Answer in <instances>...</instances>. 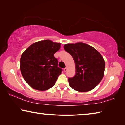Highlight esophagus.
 Masks as SVG:
<instances>
[{
	"instance_id": "1",
	"label": "esophagus",
	"mask_w": 125,
	"mask_h": 125,
	"mask_svg": "<svg viewBox=\"0 0 125 125\" xmlns=\"http://www.w3.org/2000/svg\"><path fill=\"white\" fill-rule=\"evenodd\" d=\"M63 71H64V72H66L67 71V68H64V69H63Z\"/></svg>"
}]
</instances>
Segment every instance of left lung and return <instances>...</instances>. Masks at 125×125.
<instances>
[{"label":"left lung","instance_id":"left-lung-1","mask_svg":"<svg viewBox=\"0 0 125 125\" xmlns=\"http://www.w3.org/2000/svg\"><path fill=\"white\" fill-rule=\"evenodd\" d=\"M65 51L75 62V75L68 78L69 84L74 90L88 92L98 85L104 75L105 62L100 53L84 43L66 44Z\"/></svg>","mask_w":125,"mask_h":125}]
</instances>
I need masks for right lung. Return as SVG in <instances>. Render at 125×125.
I'll return each instance as SVG.
<instances>
[{
  "instance_id": "1",
  "label": "right lung",
  "mask_w": 125,
  "mask_h": 125,
  "mask_svg": "<svg viewBox=\"0 0 125 125\" xmlns=\"http://www.w3.org/2000/svg\"><path fill=\"white\" fill-rule=\"evenodd\" d=\"M60 47V43L42 40L30 46L21 55V73L33 89L43 91L55 85L63 71L58 67V60L54 56Z\"/></svg>"
}]
</instances>
